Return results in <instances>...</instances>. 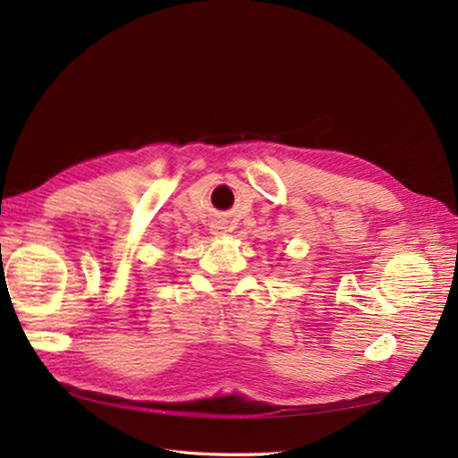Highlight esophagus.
Masks as SVG:
<instances>
[{"label":"esophagus","instance_id":"esophagus-1","mask_svg":"<svg viewBox=\"0 0 458 458\" xmlns=\"http://www.w3.org/2000/svg\"><path fill=\"white\" fill-rule=\"evenodd\" d=\"M210 232L212 234H216V236H224L228 232V224H226V220H214L212 224H210Z\"/></svg>","mask_w":458,"mask_h":458}]
</instances>
